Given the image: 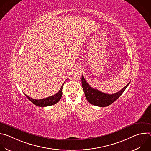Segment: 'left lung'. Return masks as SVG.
I'll list each match as a JSON object with an SVG mask.
<instances>
[{"instance_id": "obj_1", "label": "left lung", "mask_w": 151, "mask_h": 151, "mask_svg": "<svg viewBox=\"0 0 151 151\" xmlns=\"http://www.w3.org/2000/svg\"><path fill=\"white\" fill-rule=\"evenodd\" d=\"M82 88L84 91V94L86 99L91 104L99 106V107H106L108 106L116 100L123 93L128 85L130 84L129 82L125 87L121 90L113 94H106L100 91L99 90L93 88L85 81L83 75H82Z\"/></svg>"}]
</instances>
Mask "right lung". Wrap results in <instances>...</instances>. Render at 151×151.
Returning <instances> with one entry per match:
<instances>
[{
  "instance_id": "right-lung-1",
  "label": "right lung",
  "mask_w": 151,
  "mask_h": 151,
  "mask_svg": "<svg viewBox=\"0 0 151 151\" xmlns=\"http://www.w3.org/2000/svg\"><path fill=\"white\" fill-rule=\"evenodd\" d=\"M63 85H64V83L63 84V85L61 87V88L60 89V90L58 91V92L57 94H55L54 96L47 97L46 99L36 100V99H34L30 97L29 96H27L26 94H25V96L28 98V99L31 102H32L34 104H35L37 106L46 107V106H51V105L55 104V103L58 102L59 100H60V99L62 96V89H63Z\"/></svg>"
}]
</instances>
